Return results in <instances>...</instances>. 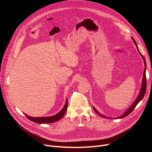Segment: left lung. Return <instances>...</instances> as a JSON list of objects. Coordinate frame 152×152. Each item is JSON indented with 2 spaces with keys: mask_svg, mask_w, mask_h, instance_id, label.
Listing matches in <instances>:
<instances>
[{
  "mask_svg": "<svg viewBox=\"0 0 152 152\" xmlns=\"http://www.w3.org/2000/svg\"><path fill=\"white\" fill-rule=\"evenodd\" d=\"M132 39H133V41H134V43H135V45L136 46H137V50H138L140 54L141 55V56L142 58H143L144 62V65H145V68H144V73H143V79H142V86H141V90H140V94H139L138 97H137V99L135 100V101L134 102V103H133V104L131 106V107H130L129 108V109L124 113V114L123 115H121V116H120V117H119L118 118H124V117L127 116L129 114H131V113L134 111V110L135 109V107L138 104V103L143 99V97H144V95H145V91H146V88H147V80H146V76H145L146 62H145V60L144 57L143 55L140 53V50H139V49H138V46H137V42H136L135 40L133 38H132ZM93 108H94V111H95L99 115H100V116L102 117H106L105 116H103V115H102L100 114H99V112L97 111V110L95 109L94 107H93Z\"/></svg>",
  "mask_w": 152,
  "mask_h": 152,
  "instance_id": "8db88e82",
  "label": "left lung"
}]
</instances>
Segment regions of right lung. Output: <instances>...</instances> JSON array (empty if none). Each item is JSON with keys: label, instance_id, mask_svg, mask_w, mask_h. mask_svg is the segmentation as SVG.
Here are the masks:
<instances>
[{"label": "right lung", "instance_id": "right-lung-1", "mask_svg": "<svg viewBox=\"0 0 152 152\" xmlns=\"http://www.w3.org/2000/svg\"><path fill=\"white\" fill-rule=\"evenodd\" d=\"M68 107V101L67 99L66 100V104H65L64 107L62 109V110L58 113L57 114L51 116V117H30L25 114H24L26 117L31 121L39 124H46V123H54L56 121H58L60 119L62 118V117L66 114V112L67 111V109Z\"/></svg>", "mask_w": 152, "mask_h": 152}]
</instances>
